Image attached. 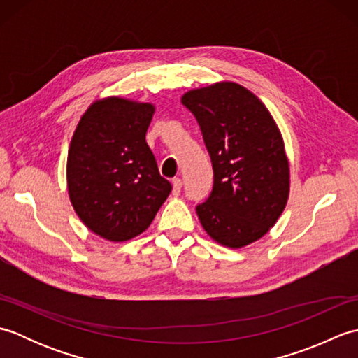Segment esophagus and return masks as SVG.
<instances>
[{
    "label": "esophagus",
    "mask_w": 358,
    "mask_h": 358,
    "mask_svg": "<svg viewBox=\"0 0 358 358\" xmlns=\"http://www.w3.org/2000/svg\"><path fill=\"white\" fill-rule=\"evenodd\" d=\"M181 186H183V181H181L180 178H173L172 180V192H173V195H180Z\"/></svg>",
    "instance_id": "esophagus-1"
}]
</instances>
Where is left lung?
Here are the masks:
<instances>
[{"label": "left lung", "instance_id": "1", "mask_svg": "<svg viewBox=\"0 0 358 358\" xmlns=\"http://www.w3.org/2000/svg\"><path fill=\"white\" fill-rule=\"evenodd\" d=\"M181 103L199 121L214 169V187L196 215L212 240L245 248L269 232L287 203L283 136L266 106L237 83L189 90Z\"/></svg>", "mask_w": 358, "mask_h": 358}]
</instances>
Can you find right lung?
Here are the masks:
<instances>
[{"label":"right lung","instance_id":"right-lung-1","mask_svg":"<svg viewBox=\"0 0 358 358\" xmlns=\"http://www.w3.org/2000/svg\"><path fill=\"white\" fill-rule=\"evenodd\" d=\"M155 108L120 96L89 106L67 154V189L80 220L109 241L150 226L172 186L146 143Z\"/></svg>","mask_w":358,"mask_h":358}]
</instances>
